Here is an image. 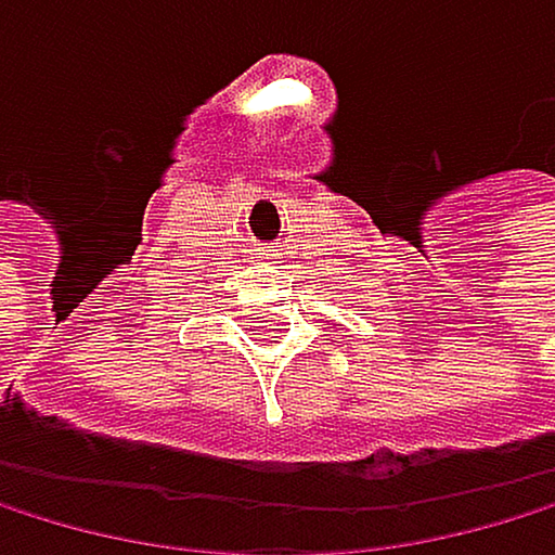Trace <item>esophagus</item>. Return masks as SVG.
<instances>
[{
  "mask_svg": "<svg viewBox=\"0 0 555 555\" xmlns=\"http://www.w3.org/2000/svg\"><path fill=\"white\" fill-rule=\"evenodd\" d=\"M266 259H269V253H266Z\"/></svg>",
  "mask_w": 555,
  "mask_h": 555,
  "instance_id": "34e87169",
  "label": "esophagus"
}]
</instances>
